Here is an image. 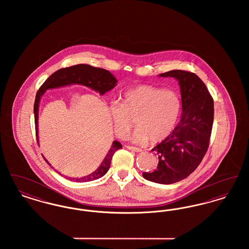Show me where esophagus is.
I'll return each mask as SVG.
<instances>
[{
  "instance_id": "34e87169",
  "label": "esophagus",
  "mask_w": 249,
  "mask_h": 249,
  "mask_svg": "<svg viewBox=\"0 0 249 249\" xmlns=\"http://www.w3.org/2000/svg\"><path fill=\"white\" fill-rule=\"evenodd\" d=\"M126 147L131 151H134V152H141L142 151V149L140 147H135V146H130V145H127Z\"/></svg>"
}]
</instances>
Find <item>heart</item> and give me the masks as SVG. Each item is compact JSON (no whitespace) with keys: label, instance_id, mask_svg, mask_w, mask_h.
I'll use <instances>...</instances> for the list:
<instances>
[{"label":"heart","instance_id":"b5f03b06","mask_svg":"<svg viewBox=\"0 0 249 249\" xmlns=\"http://www.w3.org/2000/svg\"><path fill=\"white\" fill-rule=\"evenodd\" d=\"M181 99L177 91L149 85H139L126 90L121 104L112 102L108 113L119 138L128 135L134 117L136 130L133 142H158L167 138L178 124L181 113Z\"/></svg>","mask_w":249,"mask_h":249}]
</instances>
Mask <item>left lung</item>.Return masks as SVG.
<instances>
[{
  "mask_svg": "<svg viewBox=\"0 0 249 249\" xmlns=\"http://www.w3.org/2000/svg\"><path fill=\"white\" fill-rule=\"evenodd\" d=\"M160 76L178 79L182 115L172 133L152 149L159 155L157 169L142 173V177L159 184H173L188 178L207 152L213 127V101L205 84L194 72L173 70Z\"/></svg>",
  "mask_w": 249,
  "mask_h": 249,
  "instance_id": "1",
  "label": "left lung"
}]
</instances>
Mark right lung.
Wrapping results in <instances>:
<instances>
[{
  "instance_id": "add662e5",
  "label": "right lung",
  "mask_w": 249,
  "mask_h": 249,
  "mask_svg": "<svg viewBox=\"0 0 249 249\" xmlns=\"http://www.w3.org/2000/svg\"><path fill=\"white\" fill-rule=\"evenodd\" d=\"M117 82H118V80L110 71L102 69V68L93 67V66H90L88 64L73 65L71 67L59 69V71L52 73L44 82V84L40 87V89H38V91L36 93L34 112H35L37 142L39 143L38 142V108H39L40 99H41L42 95L46 92V90L50 89L68 86L71 84H80V85L86 86V87L93 89L95 91L99 92L100 94L103 95L105 94L108 90L115 88L117 86ZM120 148H122V144L118 141H114L110 150L108 151L103 162L101 163V165L98 167L97 170H95L93 173H91L90 175H89L87 177L80 178H70L69 180L76 181V182H89V181L96 180L98 178L104 177L110 168L113 155L115 154V152ZM45 160L47 161V163H48V165H50L46 159H45ZM59 174L60 175V173Z\"/></svg>"
}]
</instances>
